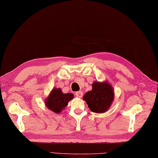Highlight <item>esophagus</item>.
I'll list each match as a JSON object with an SVG mask.
<instances>
[{
  "label": "esophagus",
  "instance_id": "esophagus-1",
  "mask_svg": "<svg viewBox=\"0 0 158 158\" xmlns=\"http://www.w3.org/2000/svg\"><path fill=\"white\" fill-rule=\"evenodd\" d=\"M75 95L77 97V98H82V96H83V92L82 91H77V92H76L75 93Z\"/></svg>",
  "mask_w": 158,
  "mask_h": 158
}]
</instances>
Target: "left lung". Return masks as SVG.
<instances>
[{
    "label": "left lung",
    "instance_id": "left-lung-1",
    "mask_svg": "<svg viewBox=\"0 0 158 158\" xmlns=\"http://www.w3.org/2000/svg\"><path fill=\"white\" fill-rule=\"evenodd\" d=\"M114 91L108 82H94L92 90L83 95L89 110L94 113L107 111L114 101Z\"/></svg>",
    "mask_w": 158,
    "mask_h": 158
}]
</instances>
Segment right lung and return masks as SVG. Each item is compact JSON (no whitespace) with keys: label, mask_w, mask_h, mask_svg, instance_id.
I'll list each match as a JSON object with an SVG mask.
<instances>
[{"label":"right lung","mask_w":158,"mask_h":158,"mask_svg":"<svg viewBox=\"0 0 158 158\" xmlns=\"http://www.w3.org/2000/svg\"><path fill=\"white\" fill-rule=\"evenodd\" d=\"M72 94H63L59 88L52 89L50 94L45 99L46 107L56 114H59L67 106L69 101L73 99Z\"/></svg>","instance_id":"right-lung-1"}]
</instances>
